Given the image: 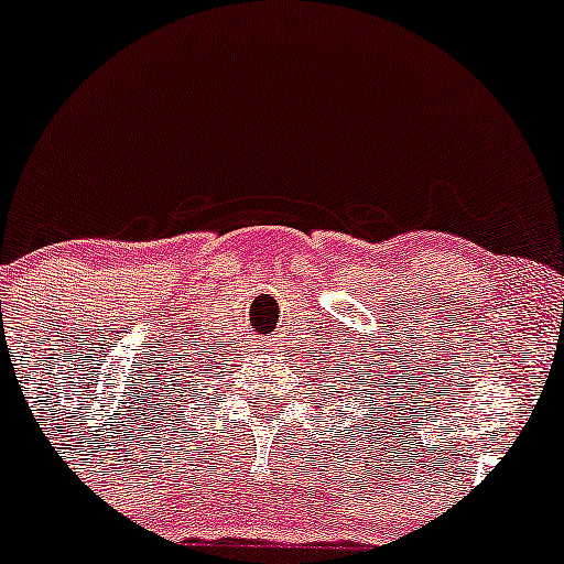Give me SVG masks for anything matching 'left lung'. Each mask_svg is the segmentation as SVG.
<instances>
[{
    "instance_id": "left-lung-1",
    "label": "left lung",
    "mask_w": 564,
    "mask_h": 564,
    "mask_svg": "<svg viewBox=\"0 0 564 564\" xmlns=\"http://www.w3.org/2000/svg\"><path fill=\"white\" fill-rule=\"evenodd\" d=\"M341 369H345V367H341ZM345 380H350V377H345ZM336 391H339V388H336Z\"/></svg>"
}]
</instances>
